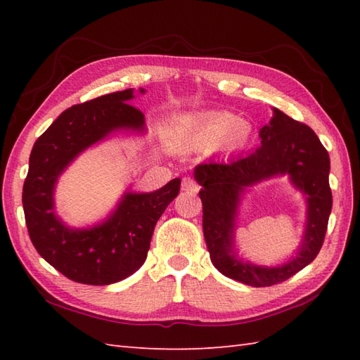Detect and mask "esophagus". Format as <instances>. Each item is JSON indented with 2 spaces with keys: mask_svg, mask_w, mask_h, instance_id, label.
Returning <instances> with one entry per match:
<instances>
[{
  "mask_svg": "<svg viewBox=\"0 0 360 360\" xmlns=\"http://www.w3.org/2000/svg\"><path fill=\"white\" fill-rule=\"evenodd\" d=\"M182 190H184V192H190V193H198V190H200V184H198L193 178H184L182 179Z\"/></svg>",
  "mask_w": 360,
  "mask_h": 360,
  "instance_id": "1",
  "label": "esophagus"
}]
</instances>
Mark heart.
I'll return each mask as SVG.
<instances>
[{"mask_svg": "<svg viewBox=\"0 0 360 360\" xmlns=\"http://www.w3.org/2000/svg\"><path fill=\"white\" fill-rule=\"evenodd\" d=\"M201 134L212 142L223 141L227 136L231 141H241L248 136V125L231 112H218L205 122Z\"/></svg>", "mask_w": 360, "mask_h": 360, "instance_id": "obj_1", "label": "heart"}]
</instances>
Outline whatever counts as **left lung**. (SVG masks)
<instances>
[{"label": "left lung", "instance_id": "1", "mask_svg": "<svg viewBox=\"0 0 360 360\" xmlns=\"http://www.w3.org/2000/svg\"><path fill=\"white\" fill-rule=\"evenodd\" d=\"M262 147L231 162L209 160L196 167L195 178L202 186V232L210 259L229 278L254 288L274 286L307 267L322 249L333 207L330 156L312 129L274 108L269 125L259 131ZM288 172L309 196V226L302 249L285 266L262 268L235 260L231 235L236 207L244 186Z\"/></svg>", "mask_w": 360, "mask_h": 360}]
</instances>
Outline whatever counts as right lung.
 <instances>
[{"mask_svg":"<svg viewBox=\"0 0 360 360\" xmlns=\"http://www.w3.org/2000/svg\"><path fill=\"white\" fill-rule=\"evenodd\" d=\"M129 98L133 89L71 106L38 137L30 151L22 186L30 241L52 267L83 285H111L139 269L158 219L179 193L178 178L153 193H127L117 210L89 231L68 229L53 215V186L79 153L117 128L143 129V114L127 103Z\"/></svg>","mask_w":360,"mask_h":360,"instance_id":"add662e5","label":"right lung"}]
</instances>
